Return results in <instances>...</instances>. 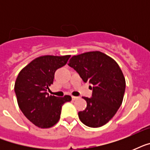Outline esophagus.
Returning a JSON list of instances; mask_svg holds the SVG:
<instances>
[{
  "instance_id": "34e87169",
  "label": "esophagus",
  "mask_w": 150,
  "mask_h": 150,
  "mask_svg": "<svg viewBox=\"0 0 150 150\" xmlns=\"http://www.w3.org/2000/svg\"><path fill=\"white\" fill-rule=\"evenodd\" d=\"M78 99H79V97H78V96H72L73 100H78Z\"/></svg>"
}]
</instances>
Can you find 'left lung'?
<instances>
[{"label": "left lung", "mask_w": 150, "mask_h": 150, "mask_svg": "<svg viewBox=\"0 0 150 150\" xmlns=\"http://www.w3.org/2000/svg\"><path fill=\"white\" fill-rule=\"evenodd\" d=\"M68 65L79 73L83 82L92 85L91 97H82L87 107L79 112L80 121L91 128L104 125L122 103L125 79L121 68L114 59L100 51L73 56Z\"/></svg>", "instance_id": "obj_1"}]
</instances>
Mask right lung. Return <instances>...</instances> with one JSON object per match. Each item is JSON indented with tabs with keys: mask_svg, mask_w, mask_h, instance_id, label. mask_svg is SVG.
<instances>
[{
	"mask_svg": "<svg viewBox=\"0 0 150 150\" xmlns=\"http://www.w3.org/2000/svg\"><path fill=\"white\" fill-rule=\"evenodd\" d=\"M70 57L46 55L37 57L25 66L16 79L15 93L18 107L39 128L54 126L60 119L64 103L71 100L70 96L57 97L47 93L53 84L55 71L65 65Z\"/></svg>",
	"mask_w": 150,
	"mask_h": 150,
	"instance_id": "1",
	"label": "right lung"
}]
</instances>
